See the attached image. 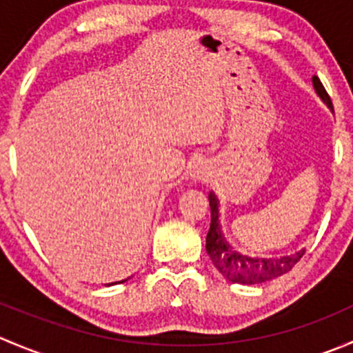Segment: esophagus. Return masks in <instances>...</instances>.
<instances>
[{"label": "esophagus", "mask_w": 353, "mask_h": 353, "mask_svg": "<svg viewBox=\"0 0 353 353\" xmlns=\"http://www.w3.org/2000/svg\"><path fill=\"white\" fill-rule=\"evenodd\" d=\"M190 176L193 181H203L208 176V170H206V167L203 163H194L190 170Z\"/></svg>", "instance_id": "obj_1"}]
</instances>
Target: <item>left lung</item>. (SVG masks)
<instances>
[{"label":"left lung","mask_w":353,"mask_h":353,"mask_svg":"<svg viewBox=\"0 0 353 353\" xmlns=\"http://www.w3.org/2000/svg\"><path fill=\"white\" fill-rule=\"evenodd\" d=\"M312 87H314L318 97L333 112V104H331L328 92L325 90L318 77H312ZM208 201L210 210H212V223H210V230L206 234V252H208L210 259L216 266V270L229 282L244 283V285L268 282V280H273L276 276L283 275V273L290 272L292 266L304 256L305 249H299L292 254L270 256V258H259V256L252 258V256L241 254L223 237L222 225H220L219 198L213 191H210Z\"/></svg>","instance_id":"obj_1"}]
</instances>
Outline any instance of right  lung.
I'll list each match as a JSON object with an SVG mask.
<instances>
[{
  "instance_id": "add662e5",
  "label": "right lung",
  "mask_w": 353,
  "mask_h": 353,
  "mask_svg": "<svg viewBox=\"0 0 353 353\" xmlns=\"http://www.w3.org/2000/svg\"><path fill=\"white\" fill-rule=\"evenodd\" d=\"M126 280H130V276H128V279H124V280H121V282H112V283H109L108 287H110V285H114V283H123V282H126Z\"/></svg>"
}]
</instances>
